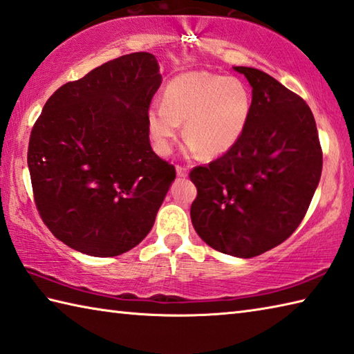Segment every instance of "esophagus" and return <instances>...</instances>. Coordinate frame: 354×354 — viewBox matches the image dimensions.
Listing matches in <instances>:
<instances>
[{
	"mask_svg": "<svg viewBox=\"0 0 354 354\" xmlns=\"http://www.w3.org/2000/svg\"><path fill=\"white\" fill-rule=\"evenodd\" d=\"M176 171H177V176L178 177H186L188 176V168H185V166H176Z\"/></svg>",
	"mask_w": 354,
	"mask_h": 354,
	"instance_id": "obj_1",
	"label": "esophagus"
}]
</instances>
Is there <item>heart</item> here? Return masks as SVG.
<instances>
[{
  "label": "heart",
  "mask_w": 354,
  "mask_h": 354,
  "mask_svg": "<svg viewBox=\"0 0 354 354\" xmlns=\"http://www.w3.org/2000/svg\"><path fill=\"white\" fill-rule=\"evenodd\" d=\"M251 95L242 80L206 71L180 73L166 86L163 104L151 106L148 131L160 156H168L183 124L191 151L217 157L234 146L248 122Z\"/></svg>",
  "instance_id": "1"
}]
</instances>
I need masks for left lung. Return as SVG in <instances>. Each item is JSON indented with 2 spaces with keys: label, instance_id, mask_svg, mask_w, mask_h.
I'll list each match as a JSON object with an SVG mask.
<instances>
[{
  "label": "left lung",
  "instance_id": "8db88e82",
  "mask_svg": "<svg viewBox=\"0 0 354 354\" xmlns=\"http://www.w3.org/2000/svg\"><path fill=\"white\" fill-rule=\"evenodd\" d=\"M252 88L239 142L189 172L194 230L223 254L250 259L285 242L301 225L322 174V149L304 98L254 68L234 66Z\"/></svg>",
  "mask_w": 354,
  "mask_h": 354
}]
</instances>
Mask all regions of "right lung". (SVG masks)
I'll return each instance as SVG.
<instances>
[{"label":"right lung","instance_id":"right-lung-1","mask_svg":"<svg viewBox=\"0 0 354 354\" xmlns=\"http://www.w3.org/2000/svg\"><path fill=\"white\" fill-rule=\"evenodd\" d=\"M162 84L148 52L98 66L57 89L29 138L33 198L72 250L120 256L148 236L176 168L151 148L148 111Z\"/></svg>","mask_w":354,"mask_h":354}]
</instances>
